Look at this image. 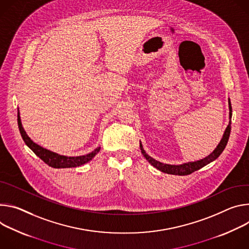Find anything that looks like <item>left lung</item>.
<instances>
[{
	"label": "left lung",
	"mask_w": 249,
	"mask_h": 249,
	"mask_svg": "<svg viewBox=\"0 0 249 249\" xmlns=\"http://www.w3.org/2000/svg\"><path fill=\"white\" fill-rule=\"evenodd\" d=\"M229 107H230V124L224 133V136L222 141H220V142L218 143V145L216 146V148L209 155L207 156L206 158L204 159H201V160H198V161H195V162H188V163H184V164H181V165H169V164H164V163H161L155 159H153L152 157H150L148 154H146V152L144 151L143 147H142V144L140 143V146H141V150H142V153L143 154V156L146 158V160L152 165L153 167H155L156 169L160 170L161 172H164V173H167V174H172V175H180V176H185V175H189V174H192L193 172H195L199 169H201L202 167L206 166L207 164L211 163L212 161L215 160L219 155L220 153H222L224 151V149L226 148V145L229 142V139H230V134H231V116H232V108H231V100H229Z\"/></svg>",
	"instance_id": "8db88e82"
}]
</instances>
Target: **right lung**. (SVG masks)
Returning a JSON list of instances; mask_svg holds the SVG:
<instances>
[{
	"instance_id": "add662e5",
	"label": "right lung",
	"mask_w": 249,
	"mask_h": 249,
	"mask_svg": "<svg viewBox=\"0 0 249 249\" xmlns=\"http://www.w3.org/2000/svg\"><path fill=\"white\" fill-rule=\"evenodd\" d=\"M18 125L20 135L25 144L29 146L44 163H46L48 166L52 168H72V167L80 166V165H83L92 160V158H94L95 155L100 151V147H98L91 153L87 155H83V156L67 157V156L59 155L37 145L30 139L29 136H27V134L22 128V125L20 123V117L18 113Z\"/></svg>"
}]
</instances>
